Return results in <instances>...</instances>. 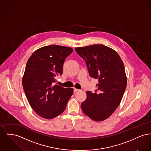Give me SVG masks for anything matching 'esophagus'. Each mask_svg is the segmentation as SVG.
Returning <instances> with one entry per match:
<instances>
[{
	"instance_id": "34e87169",
	"label": "esophagus",
	"mask_w": 151,
	"mask_h": 151,
	"mask_svg": "<svg viewBox=\"0 0 151 151\" xmlns=\"http://www.w3.org/2000/svg\"><path fill=\"white\" fill-rule=\"evenodd\" d=\"M79 91V89H76V88H73V92L75 93V92H78Z\"/></svg>"
}]
</instances>
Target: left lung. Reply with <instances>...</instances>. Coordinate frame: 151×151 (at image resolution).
I'll return each mask as SVG.
<instances>
[{
	"instance_id": "left-lung-1",
	"label": "left lung",
	"mask_w": 151,
	"mask_h": 151,
	"mask_svg": "<svg viewBox=\"0 0 151 151\" xmlns=\"http://www.w3.org/2000/svg\"><path fill=\"white\" fill-rule=\"evenodd\" d=\"M75 49L85 60L89 76L99 80L98 92L86 91V100L81 104L82 110L94 121H104L118 108L126 88L123 63L114 50L102 44Z\"/></svg>"
}]
</instances>
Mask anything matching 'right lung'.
<instances>
[{
    "mask_svg": "<svg viewBox=\"0 0 151 151\" xmlns=\"http://www.w3.org/2000/svg\"><path fill=\"white\" fill-rule=\"evenodd\" d=\"M73 51L71 47L51 45L35 51L27 63L22 86L30 106L45 119L62 114L73 92L54 83L55 76L62 75L65 58Z\"/></svg>",
    "mask_w": 151,
    "mask_h": 151,
    "instance_id": "obj_1",
    "label": "right lung"
}]
</instances>
